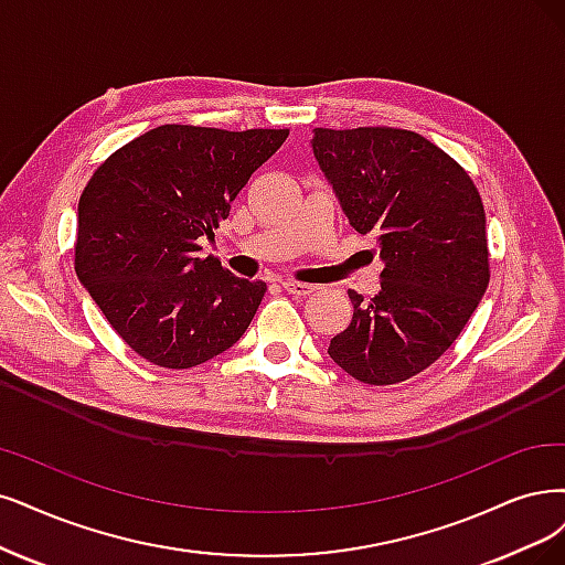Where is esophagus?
<instances>
[{"mask_svg": "<svg viewBox=\"0 0 565 565\" xmlns=\"http://www.w3.org/2000/svg\"><path fill=\"white\" fill-rule=\"evenodd\" d=\"M281 288L286 290V294L296 296V298L311 296V294H315V290H317V286H311V284H300V281H284V284H281Z\"/></svg>", "mask_w": 565, "mask_h": 565, "instance_id": "esophagus-1", "label": "esophagus"}]
</instances>
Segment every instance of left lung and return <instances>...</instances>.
<instances>
[{
    "mask_svg": "<svg viewBox=\"0 0 565 565\" xmlns=\"http://www.w3.org/2000/svg\"><path fill=\"white\" fill-rule=\"evenodd\" d=\"M311 151L344 216L377 237L382 290L330 340L353 380L398 384L461 335L489 286L487 216L472 179L426 137L395 128H317Z\"/></svg>",
    "mask_w": 565,
    "mask_h": 565,
    "instance_id": "obj_1",
    "label": "left lung"
}]
</instances>
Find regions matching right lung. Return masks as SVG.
I'll list each match as a JSON object with an SVG mask.
<instances>
[{
	"mask_svg": "<svg viewBox=\"0 0 565 565\" xmlns=\"http://www.w3.org/2000/svg\"><path fill=\"white\" fill-rule=\"evenodd\" d=\"M288 130L160 125L104 160L78 200L76 277L118 335L160 367L200 365L256 317L263 281L235 277L200 237L230 216Z\"/></svg>",
	"mask_w": 565,
	"mask_h": 565,
	"instance_id": "add662e5",
	"label": "right lung"
}]
</instances>
